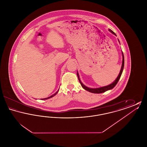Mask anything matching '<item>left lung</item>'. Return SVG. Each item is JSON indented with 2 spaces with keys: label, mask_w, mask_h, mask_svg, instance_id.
<instances>
[{
  "label": "left lung",
  "mask_w": 147,
  "mask_h": 147,
  "mask_svg": "<svg viewBox=\"0 0 147 147\" xmlns=\"http://www.w3.org/2000/svg\"><path fill=\"white\" fill-rule=\"evenodd\" d=\"M109 31L110 32H111L112 34H113V35H116V34L112 31V30L111 29H109ZM122 66H121V70L119 71V76L118 77H117V78L116 79V80L111 83V84H109L107 86H102V87H100V88H88L86 86L84 85V84L82 83V82H81L80 78H79V74L77 71V76L78 77V79L79 80V82L81 84L82 86L83 87V88L85 89V90L86 91H89V92H90L92 93H94V94H100V93H102V92H104L105 91H107V90H111L117 84V83H118L119 82V79H120V77L122 75V71L123 70V68H124V64H125V61H124V56H123V53L122 51Z\"/></svg>",
  "instance_id": "1"
}]
</instances>
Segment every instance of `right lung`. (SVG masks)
Segmentation results:
<instances>
[{
    "instance_id": "right-lung-1",
    "label": "right lung",
    "mask_w": 147,
    "mask_h": 147,
    "mask_svg": "<svg viewBox=\"0 0 147 147\" xmlns=\"http://www.w3.org/2000/svg\"><path fill=\"white\" fill-rule=\"evenodd\" d=\"M58 91H59V89H58V91H57L56 92H55L54 94H53V95H52L51 96H49V97H48V98H42V100H47V99H49V98H52V97H53L54 96H55L56 95V94L58 93Z\"/></svg>"
}]
</instances>
